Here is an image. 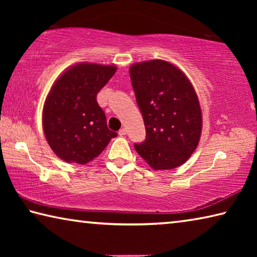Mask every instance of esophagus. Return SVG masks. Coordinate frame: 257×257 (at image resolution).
<instances>
[{
	"instance_id": "1",
	"label": "esophagus",
	"mask_w": 257,
	"mask_h": 257,
	"mask_svg": "<svg viewBox=\"0 0 257 257\" xmlns=\"http://www.w3.org/2000/svg\"><path fill=\"white\" fill-rule=\"evenodd\" d=\"M119 136H124L125 134H127V130H125V128H121L120 130H119Z\"/></svg>"
}]
</instances>
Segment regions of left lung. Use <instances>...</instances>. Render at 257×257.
<instances>
[{"instance_id": "8db88e82", "label": "left lung", "mask_w": 257, "mask_h": 257, "mask_svg": "<svg viewBox=\"0 0 257 257\" xmlns=\"http://www.w3.org/2000/svg\"><path fill=\"white\" fill-rule=\"evenodd\" d=\"M136 102L144 119L146 138L135 150L154 170L184 164L196 150L202 112L193 85L184 72L162 60L130 67Z\"/></svg>"}]
</instances>
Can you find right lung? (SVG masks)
<instances>
[{
	"instance_id": "1",
	"label": "right lung",
	"mask_w": 257,
	"mask_h": 257,
	"mask_svg": "<svg viewBox=\"0 0 257 257\" xmlns=\"http://www.w3.org/2000/svg\"><path fill=\"white\" fill-rule=\"evenodd\" d=\"M115 70L114 66L79 63L54 82L43 108V129L60 159L86 164L116 137L96 99Z\"/></svg>"
}]
</instances>
